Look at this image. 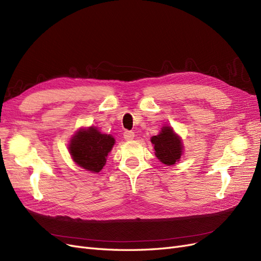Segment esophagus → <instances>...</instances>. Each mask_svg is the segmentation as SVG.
Listing matches in <instances>:
<instances>
[{
  "mask_svg": "<svg viewBox=\"0 0 261 261\" xmlns=\"http://www.w3.org/2000/svg\"><path fill=\"white\" fill-rule=\"evenodd\" d=\"M134 137H135V134H134V132L126 130L124 133V139L125 140H132V139H134Z\"/></svg>",
  "mask_w": 261,
  "mask_h": 261,
  "instance_id": "1",
  "label": "esophagus"
}]
</instances>
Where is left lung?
<instances>
[{"instance_id": "obj_1", "label": "left lung", "mask_w": 261, "mask_h": 261, "mask_svg": "<svg viewBox=\"0 0 261 261\" xmlns=\"http://www.w3.org/2000/svg\"><path fill=\"white\" fill-rule=\"evenodd\" d=\"M151 143L156 158L163 164L174 165L179 161L183 153V145H181V139L171 126H163L159 135L151 137Z\"/></svg>"}]
</instances>
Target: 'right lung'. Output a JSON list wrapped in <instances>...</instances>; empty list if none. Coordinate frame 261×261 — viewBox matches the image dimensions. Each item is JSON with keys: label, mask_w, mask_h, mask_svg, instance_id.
<instances>
[{"label": "right lung", "mask_w": 261, "mask_h": 261, "mask_svg": "<svg viewBox=\"0 0 261 261\" xmlns=\"http://www.w3.org/2000/svg\"><path fill=\"white\" fill-rule=\"evenodd\" d=\"M115 144L108 134H101L97 127L81 128L70 139L69 153L74 162L92 173L100 172L107 163V156Z\"/></svg>", "instance_id": "1"}]
</instances>
